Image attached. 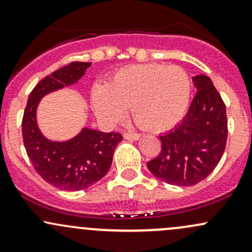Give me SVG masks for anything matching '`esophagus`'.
<instances>
[{"instance_id": "34e87169", "label": "esophagus", "mask_w": 252, "mask_h": 252, "mask_svg": "<svg viewBox=\"0 0 252 252\" xmlns=\"http://www.w3.org/2000/svg\"><path fill=\"white\" fill-rule=\"evenodd\" d=\"M123 136L126 140H130V141H137L140 140L141 137L140 134H134V132H124Z\"/></svg>"}]
</instances>
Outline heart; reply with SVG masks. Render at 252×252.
I'll list each match as a JSON object with an SVG mask.
<instances>
[{"label":"heart","mask_w":252,"mask_h":252,"mask_svg":"<svg viewBox=\"0 0 252 252\" xmlns=\"http://www.w3.org/2000/svg\"><path fill=\"white\" fill-rule=\"evenodd\" d=\"M190 97L189 74L179 66L130 65L115 72L108 83L92 86L91 102L100 121L115 123L128 105L138 126L164 130L184 117Z\"/></svg>","instance_id":"obj_1"}]
</instances>
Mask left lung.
Returning <instances> with one entry per match:
<instances>
[{
	"instance_id": "obj_1",
	"label": "left lung",
	"mask_w": 252,
	"mask_h": 252,
	"mask_svg": "<svg viewBox=\"0 0 252 252\" xmlns=\"http://www.w3.org/2000/svg\"><path fill=\"white\" fill-rule=\"evenodd\" d=\"M194 99L184 120L160 135L161 153L147 162L153 175L174 186H193L207 178L224 154L227 140L226 108L212 80L192 78Z\"/></svg>"
}]
</instances>
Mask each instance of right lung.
I'll use <instances>...</instances> for the list:
<instances>
[{
	"mask_svg": "<svg viewBox=\"0 0 252 252\" xmlns=\"http://www.w3.org/2000/svg\"><path fill=\"white\" fill-rule=\"evenodd\" d=\"M91 63L74 62L40 82L28 97L22 137L34 169L45 181L63 190L89 189L109 172L115 148L122 141L120 132H103L84 126L74 137L52 141L37 126L36 111L46 94L73 85L85 74Z\"/></svg>",
	"mask_w": 252,
	"mask_h": 252,
	"instance_id": "add662e5",
	"label": "right lung"
}]
</instances>
